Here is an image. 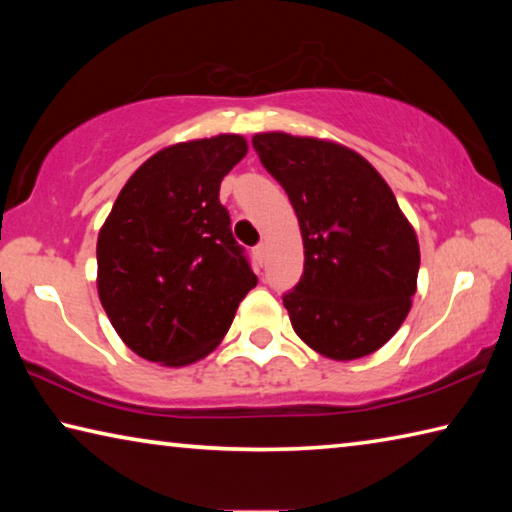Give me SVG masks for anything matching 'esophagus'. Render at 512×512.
<instances>
[{
	"instance_id": "1",
	"label": "esophagus",
	"mask_w": 512,
	"mask_h": 512,
	"mask_svg": "<svg viewBox=\"0 0 512 512\" xmlns=\"http://www.w3.org/2000/svg\"><path fill=\"white\" fill-rule=\"evenodd\" d=\"M253 250H255V257L259 259V262H264V259H266V244H259Z\"/></svg>"
}]
</instances>
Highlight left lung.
Listing matches in <instances>:
<instances>
[{
	"label": "left lung",
	"mask_w": 512,
	"mask_h": 512,
	"mask_svg": "<svg viewBox=\"0 0 512 512\" xmlns=\"http://www.w3.org/2000/svg\"><path fill=\"white\" fill-rule=\"evenodd\" d=\"M253 146L300 223L305 271L282 298L296 334L334 361L377 352L409 314L420 268L391 187L343 144L273 131Z\"/></svg>",
	"instance_id": "obj_1"
}]
</instances>
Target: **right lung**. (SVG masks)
Returning <instances> with one entry per match:
<instances>
[{
    "mask_svg": "<svg viewBox=\"0 0 512 512\" xmlns=\"http://www.w3.org/2000/svg\"><path fill=\"white\" fill-rule=\"evenodd\" d=\"M248 153L244 135L171 144L121 189L97 239V289L128 348L160 366H189L230 329L257 284L219 201Z\"/></svg>",
    "mask_w": 512,
    "mask_h": 512,
    "instance_id": "right-lung-1",
    "label": "right lung"
}]
</instances>
